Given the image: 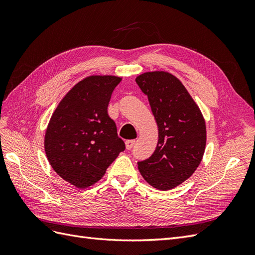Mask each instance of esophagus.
Returning <instances> with one entry per match:
<instances>
[{
	"instance_id": "34e87169",
	"label": "esophagus",
	"mask_w": 255,
	"mask_h": 255,
	"mask_svg": "<svg viewBox=\"0 0 255 255\" xmlns=\"http://www.w3.org/2000/svg\"><path fill=\"white\" fill-rule=\"evenodd\" d=\"M135 143H136V141H135L134 139L127 140V141H126V146H127V149H128V150H132V149H133V146L135 145Z\"/></svg>"
}]
</instances>
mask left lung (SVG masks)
I'll return each instance as SVG.
<instances>
[{
    "label": "left lung",
    "mask_w": 255,
    "mask_h": 255,
    "mask_svg": "<svg viewBox=\"0 0 255 255\" xmlns=\"http://www.w3.org/2000/svg\"><path fill=\"white\" fill-rule=\"evenodd\" d=\"M148 97L158 127L155 151L138 169L151 186L176 187L196 171L203 157L206 128L203 116L184 85L164 71L145 72L135 80Z\"/></svg>",
    "instance_id": "obj_1"
}]
</instances>
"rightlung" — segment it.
<instances>
[{
  "label": "right lung",
  "instance_id": "right-lung-1",
  "mask_svg": "<svg viewBox=\"0 0 255 255\" xmlns=\"http://www.w3.org/2000/svg\"><path fill=\"white\" fill-rule=\"evenodd\" d=\"M121 78L94 75L78 83L52 115L44 137L49 163L78 188L97 183L126 150L115 121L107 114Z\"/></svg>",
  "mask_w": 255,
  "mask_h": 255
}]
</instances>
